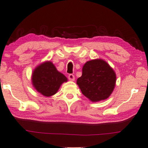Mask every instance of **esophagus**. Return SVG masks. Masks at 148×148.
<instances>
[{
  "label": "esophagus",
  "instance_id": "esophagus-1",
  "mask_svg": "<svg viewBox=\"0 0 148 148\" xmlns=\"http://www.w3.org/2000/svg\"><path fill=\"white\" fill-rule=\"evenodd\" d=\"M69 79L70 80H71V81H74V80L75 79V77H74V76L73 74H71L69 75Z\"/></svg>",
  "mask_w": 148,
  "mask_h": 148
}]
</instances>
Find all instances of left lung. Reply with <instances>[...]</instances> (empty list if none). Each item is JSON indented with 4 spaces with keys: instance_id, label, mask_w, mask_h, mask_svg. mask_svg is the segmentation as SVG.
Listing matches in <instances>:
<instances>
[{
    "instance_id": "1",
    "label": "left lung",
    "mask_w": 148,
    "mask_h": 148,
    "mask_svg": "<svg viewBox=\"0 0 148 148\" xmlns=\"http://www.w3.org/2000/svg\"><path fill=\"white\" fill-rule=\"evenodd\" d=\"M116 80V74L110 65L103 60L95 59L84 65L77 84L90 101L97 102L108 98L114 89Z\"/></svg>"
}]
</instances>
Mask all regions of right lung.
<instances>
[{"instance_id": "right-lung-1", "label": "right lung", "mask_w": 148, "mask_h": 148, "mask_svg": "<svg viewBox=\"0 0 148 148\" xmlns=\"http://www.w3.org/2000/svg\"><path fill=\"white\" fill-rule=\"evenodd\" d=\"M32 82L37 91L46 97H50L56 93L61 85L67 82V78L57 71L51 62L48 61L35 69Z\"/></svg>"}]
</instances>
